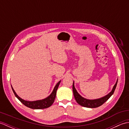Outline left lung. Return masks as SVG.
<instances>
[{
	"mask_svg": "<svg viewBox=\"0 0 129 129\" xmlns=\"http://www.w3.org/2000/svg\"><path fill=\"white\" fill-rule=\"evenodd\" d=\"M117 80H117L116 83L114 86L113 90H111V91L109 93V94L106 95V96H104L103 98L98 99H94V100H89V99H87L82 97L77 92V91H76V90L75 89V86H74V83L73 82V91L74 96V98L75 99V100L76 101V102L79 104V105H80L82 106L86 107V108H98V107L102 105L105 102H106V101L111 96V95L114 94V91L115 90L116 85H117Z\"/></svg>",
	"mask_w": 129,
	"mask_h": 129,
	"instance_id": "left-lung-1",
	"label": "left lung"
}]
</instances>
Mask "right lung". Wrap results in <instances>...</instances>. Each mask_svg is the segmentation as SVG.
Returning a JSON list of instances; mask_svg holds the SVG:
<instances>
[{
    "label": "right lung",
    "instance_id": "obj_1",
    "mask_svg": "<svg viewBox=\"0 0 129 129\" xmlns=\"http://www.w3.org/2000/svg\"><path fill=\"white\" fill-rule=\"evenodd\" d=\"M60 81H59L58 83L56 84L55 86L54 87L53 92H51V94L49 95L48 97L44 99L33 101H26L20 98L17 94H16V92H15L14 90L13 89L12 86V88L15 96L20 101L21 103H23L24 105L28 107V108L30 109H43L49 108V107H50L52 104H53L54 101L55 100V97H56L57 89L58 88L59 85L60 83Z\"/></svg>",
    "mask_w": 129,
    "mask_h": 129
}]
</instances>
